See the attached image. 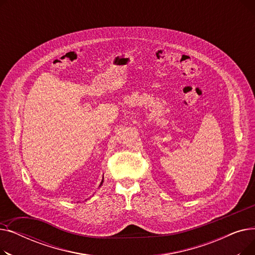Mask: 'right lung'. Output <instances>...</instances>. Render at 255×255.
<instances>
[{
	"label": "right lung",
	"instance_id": "add662e5",
	"mask_svg": "<svg viewBox=\"0 0 255 255\" xmlns=\"http://www.w3.org/2000/svg\"><path fill=\"white\" fill-rule=\"evenodd\" d=\"M102 182H103V181H102ZM102 182H101V184H100V185H102Z\"/></svg>",
	"mask_w": 255,
	"mask_h": 255
}]
</instances>
